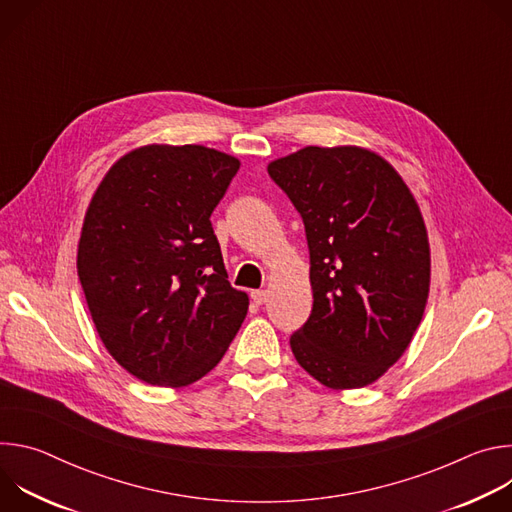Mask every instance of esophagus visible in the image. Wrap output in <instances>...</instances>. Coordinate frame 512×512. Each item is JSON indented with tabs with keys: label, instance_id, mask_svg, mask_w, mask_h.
<instances>
[{
	"label": "esophagus",
	"instance_id": "34e87169",
	"mask_svg": "<svg viewBox=\"0 0 512 512\" xmlns=\"http://www.w3.org/2000/svg\"><path fill=\"white\" fill-rule=\"evenodd\" d=\"M251 300H253L257 306L265 304V302H267V291H265V289H255V291H251Z\"/></svg>",
	"mask_w": 512,
	"mask_h": 512
}]
</instances>
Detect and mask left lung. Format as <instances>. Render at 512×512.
Here are the masks:
<instances>
[{"mask_svg":"<svg viewBox=\"0 0 512 512\" xmlns=\"http://www.w3.org/2000/svg\"><path fill=\"white\" fill-rule=\"evenodd\" d=\"M267 172L302 214L310 249L314 306L291 352L328 389L367 387L401 358L425 312L421 210L397 170L358 145H308Z\"/></svg>","mask_w":512,"mask_h":512,"instance_id":"8db88e82","label":"left lung"}]
</instances>
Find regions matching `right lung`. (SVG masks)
<instances>
[{
    "mask_svg": "<svg viewBox=\"0 0 512 512\" xmlns=\"http://www.w3.org/2000/svg\"><path fill=\"white\" fill-rule=\"evenodd\" d=\"M239 166L204 145L152 143L119 158L91 198L79 279L105 348L143 383L202 379L247 316L210 225Z\"/></svg>",
    "mask_w": 512,
    "mask_h": 512,
    "instance_id": "right-lung-1",
    "label": "right lung"
}]
</instances>
